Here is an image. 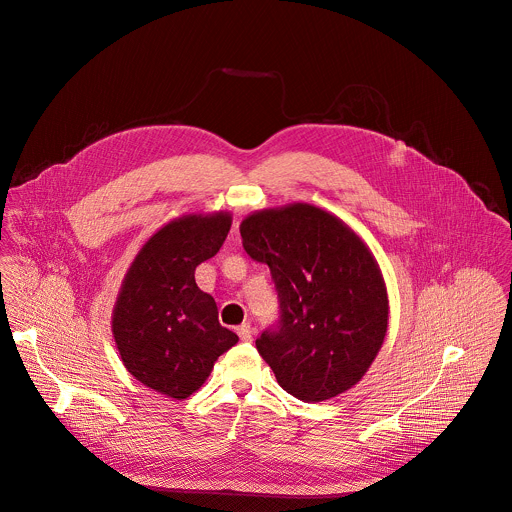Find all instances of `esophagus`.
<instances>
[{"instance_id":"esophagus-1","label":"esophagus","mask_w":512,"mask_h":512,"mask_svg":"<svg viewBox=\"0 0 512 512\" xmlns=\"http://www.w3.org/2000/svg\"><path fill=\"white\" fill-rule=\"evenodd\" d=\"M236 334H238V338H240V340L250 341L252 340L254 330H252V326H250V324H242V326H238V328H236Z\"/></svg>"}]
</instances>
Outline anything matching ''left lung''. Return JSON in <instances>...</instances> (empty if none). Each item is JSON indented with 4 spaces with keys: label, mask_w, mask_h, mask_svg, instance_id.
Returning <instances> with one entry per match:
<instances>
[{
    "label": "left lung",
    "mask_w": 512,
    "mask_h": 512,
    "mask_svg": "<svg viewBox=\"0 0 512 512\" xmlns=\"http://www.w3.org/2000/svg\"><path fill=\"white\" fill-rule=\"evenodd\" d=\"M240 234L248 256L268 264L278 292V322L256 349L282 389L324 401L353 387L387 332V292L367 246L310 204L254 212Z\"/></svg>",
    "instance_id": "8db88e82"
}]
</instances>
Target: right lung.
<instances>
[{
	"label": "right lung",
	"mask_w": 512,
	"mask_h": 512,
	"mask_svg": "<svg viewBox=\"0 0 512 512\" xmlns=\"http://www.w3.org/2000/svg\"><path fill=\"white\" fill-rule=\"evenodd\" d=\"M230 214L182 216L163 226L131 264L115 312L113 336L129 373L172 399H186L238 336L218 322L194 270L212 258L230 230Z\"/></svg>",
	"instance_id": "add662e5"
}]
</instances>
